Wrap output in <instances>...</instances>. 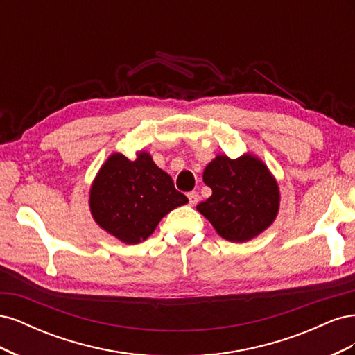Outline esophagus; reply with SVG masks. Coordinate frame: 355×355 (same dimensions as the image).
I'll return each mask as SVG.
<instances>
[{
    "mask_svg": "<svg viewBox=\"0 0 355 355\" xmlns=\"http://www.w3.org/2000/svg\"><path fill=\"white\" fill-rule=\"evenodd\" d=\"M188 200H189V204H191V206H196V204H197V202H198V200H200L198 192H197V191H192V192H189V194H188Z\"/></svg>",
    "mask_w": 355,
    "mask_h": 355,
    "instance_id": "34e87169",
    "label": "esophagus"
}]
</instances>
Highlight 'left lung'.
<instances>
[{
  "instance_id": "left-lung-1",
  "label": "left lung",
  "mask_w": 355,
  "mask_h": 355,
  "mask_svg": "<svg viewBox=\"0 0 355 355\" xmlns=\"http://www.w3.org/2000/svg\"><path fill=\"white\" fill-rule=\"evenodd\" d=\"M202 180L211 196L197 210L225 240H252L275 219L280 204L277 182L256 157L219 155L204 170Z\"/></svg>"
}]
</instances>
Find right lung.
Wrapping results in <instances>:
<instances>
[{
    "mask_svg": "<svg viewBox=\"0 0 355 355\" xmlns=\"http://www.w3.org/2000/svg\"><path fill=\"white\" fill-rule=\"evenodd\" d=\"M187 202V196L146 153L135 161L111 155L90 191L94 220L125 244L146 240L168 211Z\"/></svg>",
    "mask_w": 355,
    "mask_h": 355,
    "instance_id": "1",
    "label": "right lung"
}]
</instances>
